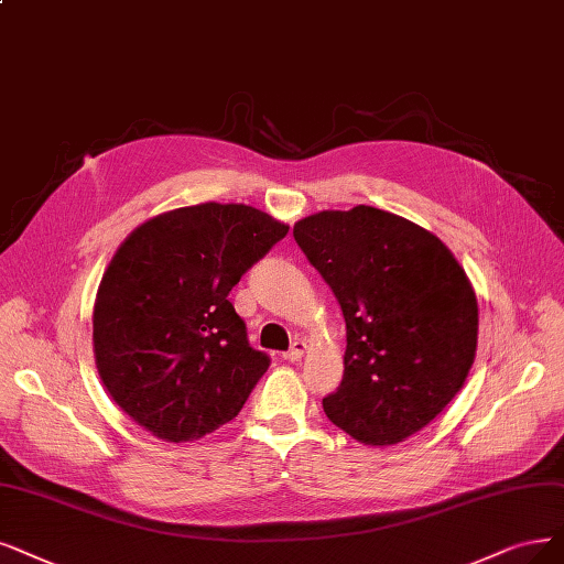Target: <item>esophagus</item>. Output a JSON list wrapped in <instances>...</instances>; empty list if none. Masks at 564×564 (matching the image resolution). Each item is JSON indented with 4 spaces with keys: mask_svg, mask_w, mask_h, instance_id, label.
Segmentation results:
<instances>
[{
    "mask_svg": "<svg viewBox=\"0 0 564 564\" xmlns=\"http://www.w3.org/2000/svg\"><path fill=\"white\" fill-rule=\"evenodd\" d=\"M304 352H306V344L304 341H293V346H290V350L288 352H283V360H288V362H297V360H302L304 358Z\"/></svg>",
    "mask_w": 564,
    "mask_h": 564,
    "instance_id": "1",
    "label": "esophagus"
}]
</instances>
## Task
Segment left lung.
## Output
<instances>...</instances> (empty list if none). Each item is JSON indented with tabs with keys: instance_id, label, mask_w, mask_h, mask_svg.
Wrapping results in <instances>:
<instances>
[{
	"instance_id": "1",
	"label": "left lung",
	"mask_w": 564,
	"mask_h": 564,
	"mask_svg": "<svg viewBox=\"0 0 564 564\" xmlns=\"http://www.w3.org/2000/svg\"><path fill=\"white\" fill-rule=\"evenodd\" d=\"M293 237L346 321L344 379L327 419L365 446H392L430 425L467 381L478 304L446 243L373 206L318 212Z\"/></svg>"
}]
</instances>
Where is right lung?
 Masks as SVG:
<instances>
[{
    "mask_svg": "<svg viewBox=\"0 0 564 564\" xmlns=\"http://www.w3.org/2000/svg\"><path fill=\"white\" fill-rule=\"evenodd\" d=\"M285 235L256 206L204 202L149 218L118 246L97 288L93 350L137 425L185 444L241 411L269 358L227 295Z\"/></svg>",
    "mask_w": 564,
    "mask_h": 564,
    "instance_id": "right-lung-1",
    "label": "right lung"
}]
</instances>
